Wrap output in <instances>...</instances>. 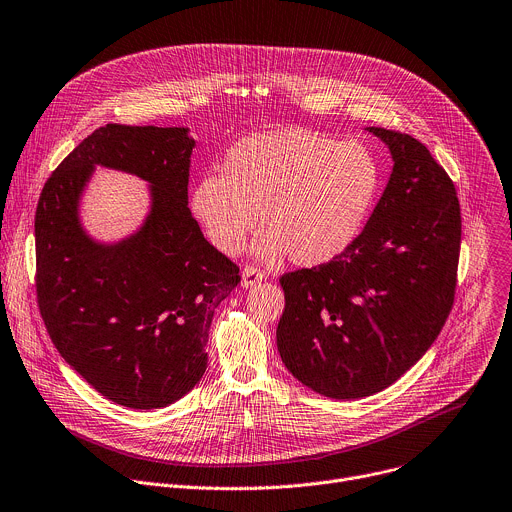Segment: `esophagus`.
<instances>
[{
  "label": "esophagus",
  "instance_id": "34e87169",
  "mask_svg": "<svg viewBox=\"0 0 512 512\" xmlns=\"http://www.w3.org/2000/svg\"><path fill=\"white\" fill-rule=\"evenodd\" d=\"M264 272L260 270V268H256V266H246L244 270H242V287H254V285H258V282H262L264 280Z\"/></svg>",
  "mask_w": 512,
  "mask_h": 512
}]
</instances>
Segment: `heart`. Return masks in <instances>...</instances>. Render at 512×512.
I'll return each mask as SVG.
<instances>
[{"label": "heart", "mask_w": 512, "mask_h": 512, "mask_svg": "<svg viewBox=\"0 0 512 512\" xmlns=\"http://www.w3.org/2000/svg\"><path fill=\"white\" fill-rule=\"evenodd\" d=\"M382 170L360 142L307 128L252 134L223 156L221 175L197 181L191 207L211 244L238 254L260 223L254 252L319 266L342 256L364 232Z\"/></svg>", "instance_id": "obj_1"}]
</instances>
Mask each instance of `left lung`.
I'll use <instances>...</instances> for the list:
<instances>
[{"label": "left lung", "instance_id": "obj_1", "mask_svg": "<svg viewBox=\"0 0 512 512\" xmlns=\"http://www.w3.org/2000/svg\"><path fill=\"white\" fill-rule=\"evenodd\" d=\"M368 132L394 164L364 232L342 256L280 276V358L329 399L380 392L419 362L458 282L462 215L453 181L417 138Z\"/></svg>", "mask_w": 512, "mask_h": 512}]
</instances>
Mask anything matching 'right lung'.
<instances>
[{"instance_id": "1", "label": "right lung", "mask_w": 512, "mask_h": 512, "mask_svg": "<svg viewBox=\"0 0 512 512\" xmlns=\"http://www.w3.org/2000/svg\"><path fill=\"white\" fill-rule=\"evenodd\" d=\"M193 148L187 128L107 124L59 164L38 199L36 297L46 331L65 362L122 407H166L201 380L213 311L240 282V268L191 215ZM97 163L151 183V215L118 245L93 243L78 221Z\"/></svg>"}]
</instances>
